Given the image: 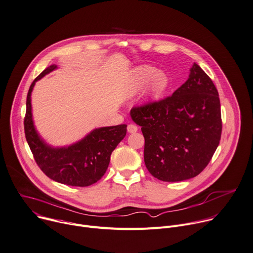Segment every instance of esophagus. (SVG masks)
Segmentation results:
<instances>
[{
  "label": "esophagus",
  "instance_id": "34e87169",
  "mask_svg": "<svg viewBox=\"0 0 253 253\" xmlns=\"http://www.w3.org/2000/svg\"><path fill=\"white\" fill-rule=\"evenodd\" d=\"M137 130H138V128H137V126L134 124H129L127 126V131L129 133H135V132H137Z\"/></svg>",
  "mask_w": 253,
  "mask_h": 253
}]
</instances>
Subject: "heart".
<instances>
[{
	"mask_svg": "<svg viewBox=\"0 0 253 253\" xmlns=\"http://www.w3.org/2000/svg\"><path fill=\"white\" fill-rule=\"evenodd\" d=\"M168 84L169 79L165 73L157 72L155 67L150 65H141L132 72L127 94L134 95L147 85L150 97L157 99L164 94Z\"/></svg>",
	"mask_w": 253,
	"mask_h": 253,
	"instance_id": "heart-1",
	"label": "heart"
}]
</instances>
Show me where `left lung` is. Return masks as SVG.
I'll return each instance as SVG.
<instances>
[{
    "mask_svg": "<svg viewBox=\"0 0 253 253\" xmlns=\"http://www.w3.org/2000/svg\"><path fill=\"white\" fill-rule=\"evenodd\" d=\"M130 114L144 136L145 166L164 181L197 176L210 163L221 139L218 90L197 63L171 96L134 107Z\"/></svg>",
    "mask_w": 253,
    "mask_h": 253,
    "instance_id": "left-lung-1",
    "label": "left lung"
}]
</instances>
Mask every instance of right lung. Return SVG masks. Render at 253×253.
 Returning a JSON list of instances; mask_svg holds the SVG:
<instances>
[{
    "label": "right lung",
    "instance_id": "right-lung-1",
    "mask_svg": "<svg viewBox=\"0 0 253 253\" xmlns=\"http://www.w3.org/2000/svg\"><path fill=\"white\" fill-rule=\"evenodd\" d=\"M55 68L53 64L44 70L29 87L24 119L26 140L37 166L49 178L67 186L87 187L105 174L113 150L126 135L127 125L95 129L81 141L66 147H51L45 143L33 124L31 93L35 83Z\"/></svg>",
    "mask_w": 253,
    "mask_h": 253
}]
</instances>
